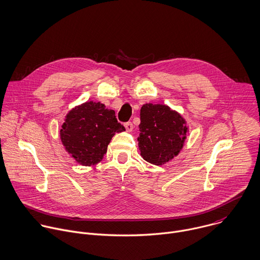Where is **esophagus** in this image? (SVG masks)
<instances>
[{
    "label": "esophagus",
    "instance_id": "1",
    "mask_svg": "<svg viewBox=\"0 0 260 260\" xmlns=\"http://www.w3.org/2000/svg\"><path fill=\"white\" fill-rule=\"evenodd\" d=\"M124 126H125V128H126V131H127V132H131V131L133 130V124H132L131 122H127V123H125V124H124Z\"/></svg>",
    "mask_w": 260,
    "mask_h": 260
}]
</instances>
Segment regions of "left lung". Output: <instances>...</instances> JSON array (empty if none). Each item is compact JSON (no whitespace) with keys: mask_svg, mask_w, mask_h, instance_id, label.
Segmentation results:
<instances>
[{"mask_svg":"<svg viewBox=\"0 0 260 260\" xmlns=\"http://www.w3.org/2000/svg\"><path fill=\"white\" fill-rule=\"evenodd\" d=\"M138 146L146 161L161 166L183 148L188 127L185 119L166 105L145 104L140 110Z\"/></svg>","mask_w":260,"mask_h":260,"instance_id":"left-lung-1","label":"left lung"}]
</instances>
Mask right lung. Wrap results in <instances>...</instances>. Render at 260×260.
Returning a JSON list of instances; mask_svg holds the SVG:
<instances>
[{"label":"right lung","instance_id":"right-lung-1","mask_svg":"<svg viewBox=\"0 0 260 260\" xmlns=\"http://www.w3.org/2000/svg\"><path fill=\"white\" fill-rule=\"evenodd\" d=\"M123 131L125 128L117 121L115 111L100 102H86L66 115L60 138L78 164L89 167L104 158L112 137Z\"/></svg>","mask_w":260,"mask_h":260}]
</instances>
